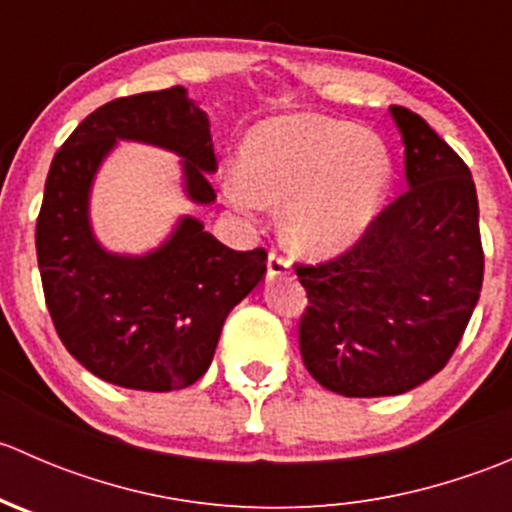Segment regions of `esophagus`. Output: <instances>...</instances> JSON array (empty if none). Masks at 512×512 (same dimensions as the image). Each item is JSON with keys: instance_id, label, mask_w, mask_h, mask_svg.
Here are the masks:
<instances>
[{"instance_id": "esophagus-1", "label": "esophagus", "mask_w": 512, "mask_h": 512, "mask_svg": "<svg viewBox=\"0 0 512 512\" xmlns=\"http://www.w3.org/2000/svg\"><path fill=\"white\" fill-rule=\"evenodd\" d=\"M289 272V260L285 255H280L277 250L270 252V257H267V275L270 277H282Z\"/></svg>"}]
</instances>
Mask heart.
I'll return each mask as SVG.
<instances>
[{
  "instance_id": "obj_1",
  "label": "heart",
  "mask_w": 512,
  "mask_h": 512,
  "mask_svg": "<svg viewBox=\"0 0 512 512\" xmlns=\"http://www.w3.org/2000/svg\"><path fill=\"white\" fill-rule=\"evenodd\" d=\"M386 148L337 118H277L257 128L240 153L230 198L242 208L287 205L285 235L309 257L352 247L379 213L389 185Z\"/></svg>"
}]
</instances>
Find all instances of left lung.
<instances>
[{"mask_svg": "<svg viewBox=\"0 0 512 512\" xmlns=\"http://www.w3.org/2000/svg\"><path fill=\"white\" fill-rule=\"evenodd\" d=\"M409 190L342 255L297 262L307 307L299 352L309 374L352 399L416 389L456 352L483 287L478 195L463 158L404 106Z\"/></svg>", "mask_w": 512, "mask_h": 512, "instance_id": "left-lung-1", "label": "left lung"}]
</instances>
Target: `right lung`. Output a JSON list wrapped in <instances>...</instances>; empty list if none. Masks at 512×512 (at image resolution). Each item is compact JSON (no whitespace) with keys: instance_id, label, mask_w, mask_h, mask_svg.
<instances>
[{"instance_id":"obj_1","label":"right lung","mask_w":512,"mask_h":512,"mask_svg":"<svg viewBox=\"0 0 512 512\" xmlns=\"http://www.w3.org/2000/svg\"><path fill=\"white\" fill-rule=\"evenodd\" d=\"M183 86L103 103L51 160L36 218L41 287L56 334L81 366L136 391H175L208 371L225 317L267 272L262 247L237 252L193 218L146 257L103 250L89 227V188L118 138L185 158V190L213 203V138Z\"/></svg>"}]
</instances>
